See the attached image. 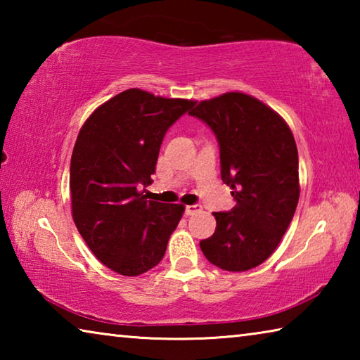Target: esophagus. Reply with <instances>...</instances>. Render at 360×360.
Listing matches in <instances>:
<instances>
[{
	"label": "esophagus",
	"instance_id": "obj_1",
	"mask_svg": "<svg viewBox=\"0 0 360 360\" xmlns=\"http://www.w3.org/2000/svg\"><path fill=\"white\" fill-rule=\"evenodd\" d=\"M200 210H202V206H200V205H187L186 206V214L187 216H193L195 212H198Z\"/></svg>",
	"mask_w": 360,
	"mask_h": 360
}]
</instances>
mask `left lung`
Here are the masks:
<instances>
[{
    "label": "left lung",
    "instance_id": "obj_1",
    "mask_svg": "<svg viewBox=\"0 0 360 360\" xmlns=\"http://www.w3.org/2000/svg\"><path fill=\"white\" fill-rule=\"evenodd\" d=\"M188 114L216 135L222 181L236 202L214 212V233L200 248L222 270H251L275 252L294 217L300 197L294 135L281 115L240 92L198 103Z\"/></svg>",
    "mask_w": 360,
    "mask_h": 360
}]
</instances>
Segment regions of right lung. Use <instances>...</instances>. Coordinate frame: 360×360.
I'll return each mask as SVG.
<instances>
[{"label": "right lung", "mask_w": 360, "mask_h": 360, "mask_svg": "<svg viewBox=\"0 0 360 360\" xmlns=\"http://www.w3.org/2000/svg\"><path fill=\"white\" fill-rule=\"evenodd\" d=\"M195 105L129 89L96 108L71 155L72 219L101 264L138 276L163 259L182 205L148 200L165 133Z\"/></svg>", "instance_id": "add662e5"}]
</instances>
